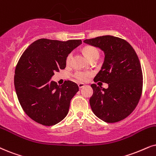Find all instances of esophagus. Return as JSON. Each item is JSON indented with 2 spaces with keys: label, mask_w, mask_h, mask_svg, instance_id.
Instances as JSON below:
<instances>
[{
  "label": "esophagus",
  "mask_w": 156,
  "mask_h": 156,
  "mask_svg": "<svg viewBox=\"0 0 156 156\" xmlns=\"http://www.w3.org/2000/svg\"><path fill=\"white\" fill-rule=\"evenodd\" d=\"M78 87H79V88H82L85 86V84L83 83H79L78 84Z\"/></svg>",
  "instance_id": "obj_1"
}]
</instances>
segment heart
Masks as SVG:
<instances>
[{"mask_svg": "<svg viewBox=\"0 0 156 156\" xmlns=\"http://www.w3.org/2000/svg\"><path fill=\"white\" fill-rule=\"evenodd\" d=\"M83 52L85 55V56L89 60H91L93 59L98 58L99 57V52L96 47H91V46H87L85 47L83 50ZM72 58V54L70 53L66 59V64H69ZM90 76L89 73L87 72H83V71H76L74 73V77L77 80H80V81H86L88 80V77Z\"/></svg>", "mask_w": 156, "mask_h": 156, "instance_id": "1", "label": "heart"}]
</instances>
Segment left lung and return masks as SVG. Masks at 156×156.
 Segmentation results:
<instances>
[{
	"label": "left lung",
	"instance_id": "left-lung-1",
	"mask_svg": "<svg viewBox=\"0 0 156 156\" xmlns=\"http://www.w3.org/2000/svg\"><path fill=\"white\" fill-rule=\"evenodd\" d=\"M83 42L98 47L105 55L94 80L106 83L109 87L90 85L94 90L89 100L93 112L108 123L125 119L137 106L143 90V73L135 51L125 39L110 35Z\"/></svg>",
	"mask_w": 156,
	"mask_h": 156
}]
</instances>
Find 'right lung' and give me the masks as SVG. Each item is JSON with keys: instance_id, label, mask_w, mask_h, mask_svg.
<instances>
[{"instance_id": "right-lung-1", "label": "right lung", "mask_w": 156, "mask_h": 156, "mask_svg": "<svg viewBox=\"0 0 156 156\" xmlns=\"http://www.w3.org/2000/svg\"><path fill=\"white\" fill-rule=\"evenodd\" d=\"M82 43L40 39L27 47L18 62L14 75L16 95L31 119L45 126L56 125L68 113L70 100L78 91L76 83L50 81L55 72L66 66L67 56Z\"/></svg>"}]
</instances>
